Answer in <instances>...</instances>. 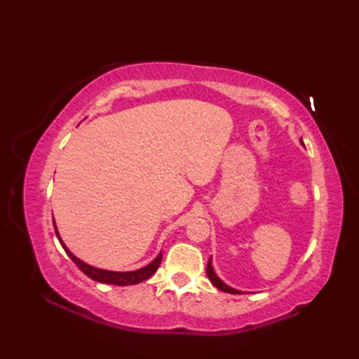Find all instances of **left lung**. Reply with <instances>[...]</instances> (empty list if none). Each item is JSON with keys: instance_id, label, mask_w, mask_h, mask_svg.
<instances>
[{"instance_id": "obj_1", "label": "left lung", "mask_w": 359, "mask_h": 359, "mask_svg": "<svg viewBox=\"0 0 359 359\" xmlns=\"http://www.w3.org/2000/svg\"><path fill=\"white\" fill-rule=\"evenodd\" d=\"M205 272H208V276H209V280L215 285V287L218 288V290H222V291H226V293H231V294H241V291L239 290H234V288H231V287H228L226 283H223L220 278L217 277V274L214 272V267H212V258H209V263H208V269H205Z\"/></svg>"}]
</instances>
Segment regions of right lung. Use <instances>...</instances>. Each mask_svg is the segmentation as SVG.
I'll use <instances>...</instances> for the list:
<instances>
[{
	"label": "right lung",
	"instance_id": "right-lung-1",
	"mask_svg": "<svg viewBox=\"0 0 359 359\" xmlns=\"http://www.w3.org/2000/svg\"><path fill=\"white\" fill-rule=\"evenodd\" d=\"M53 228H55V233H57V238L60 241V244L63 245L65 252L68 253V257L74 261L76 266L81 269L85 276H88L90 278H93L96 282H101V283H109V285H120V287H125V285H136L139 282H144L147 280L149 277H151L156 272L158 266H160L161 259H163V255L160 253L158 257L151 261L150 264H147L142 269H137V271H133V272H112V271H104V269H98V267H93L87 263H83V261L79 259L77 257H74L69 250L68 247L63 244L62 238H60L58 234V229L55 226V222H53Z\"/></svg>",
	"mask_w": 359,
	"mask_h": 359
}]
</instances>
